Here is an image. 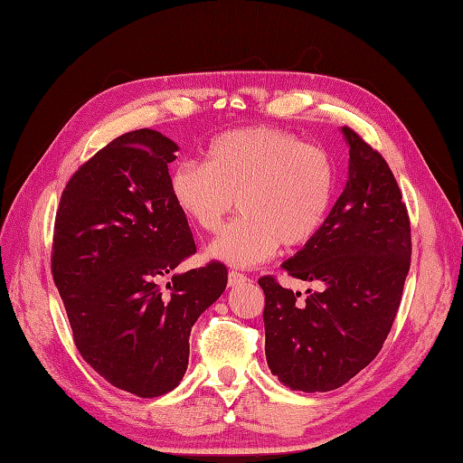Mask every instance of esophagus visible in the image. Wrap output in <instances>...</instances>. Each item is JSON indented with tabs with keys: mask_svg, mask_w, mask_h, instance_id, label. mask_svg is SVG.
<instances>
[{
	"mask_svg": "<svg viewBox=\"0 0 463 463\" xmlns=\"http://www.w3.org/2000/svg\"><path fill=\"white\" fill-rule=\"evenodd\" d=\"M247 277L243 273H240V270H230L228 273V285L230 287H238L241 283H245Z\"/></svg>",
	"mask_w": 463,
	"mask_h": 463,
	"instance_id": "1",
	"label": "esophagus"
}]
</instances>
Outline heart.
Listing matches in <instances>:
<instances>
[{
    "instance_id": "1",
    "label": "heart",
    "mask_w": 463,
    "mask_h": 463,
    "mask_svg": "<svg viewBox=\"0 0 463 463\" xmlns=\"http://www.w3.org/2000/svg\"><path fill=\"white\" fill-rule=\"evenodd\" d=\"M334 193L326 151L273 128L222 133L204 163L183 161L171 175L175 206L202 232H218L238 198L241 216L208 247V257L235 267L267 261L280 243L312 241L328 220Z\"/></svg>"
}]
</instances>
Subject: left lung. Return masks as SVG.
Segmentation results:
<instances>
[{"instance_id":"obj_1","label":"left lung","mask_w":463,"mask_h":463,"mask_svg":"<svg viewBox=\"0 0 463 463\" xmlns=\"http://www.w3.org/2000/svg\"><path fill=\"white\" fill-rule=\"evenodd\" d=\"M349 146L347 183L324 228L280 265L320 290L265 292V355L270 373L292 391L342 387L373 362L397 317L411 267V222L383 156L342 128Z\"/></svg>"}]
</instances>
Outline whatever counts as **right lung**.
Masks as SVG:
<instances>
[{"instance_id":"obj_1","label":"right lung","mask_w":463,"mask_h":463,"mask_svg":"<svg viewBox=\"0 0 463 463\" xmlns=\"http://www.w3.org/2000/svg\"><path fill=\"white\" fill-rule=\"evenodd\" d=\"M176 151L155 129L121 135L74 173L54 222L52 277L78 352L143 399L183 381L190 330L228 285L218 261L176 273L196 253L171 196Z\"/></svg>"}]
</instances>
